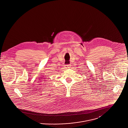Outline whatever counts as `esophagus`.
<instances>
[{"instance_id":"obj_1","label":"esophagus","mask_w":128,"mask_h":128,"mask_svg":"<svg viewBox=\"0 0 128 128\" xmlns=\"http://www.w3.org/2000/svg\"><path fill=\"white\" fill-rule=\"evenodd\" d=\"M66 67L67 68H70V65H66Z\"/></svg>"}]
</instances>
